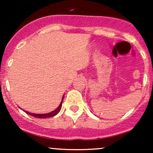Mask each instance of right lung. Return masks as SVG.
I'll use <instances>...</instances> for the list:
<instances>
[{
    "mask_svg": "<svg viewBox=\"0 0 153 153\" xmlns=\"http://www.w3.org/2000/svg\"><path fill=\"white\" fill-rule=\"evenodd\" d=\"M63 99H64V96H62V101H61V103H59V106L57 107V108H56L55 110L52 111L50 112V113H47V114H34V113H31V112L27 111H24V110H23V111H25L26 114H28L32 116V117H36V118H39V119H45V118H49V117H54V116L57 115V114H58L59 112V111H60L61 107H62V101H63ZM21 109H22V108H21Z\"/></svg>",
    "mask_w": 153,
    "mask_h": 153,
    "instance_id": "1",
    "label": "right lung"
}]
</instances>
